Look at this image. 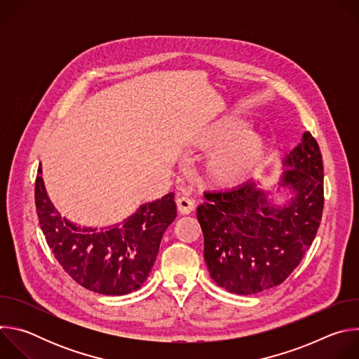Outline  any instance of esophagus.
<instances>
[{"mask_svg":"<svg viewBox=\"0 0 359 359\" xmlns=\"http://www.w3.org/2000/svg\"><path fill=\"white\" fill-rule=\"evenodd\" d=\"M177 203V210L180 215H190L193 210H194V200L186 197V196H182L176 200Z\"/></svg>","mask_w":359,"mask_h":359,"instance_id":"obj_1","label":"esophagus"}]
</instances>
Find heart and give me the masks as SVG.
I'll return each mask as SVG.
<instances>
[{
	"mask_svg": "<svg viewBox=\"0 0 359 359\" xmlns=\"http://www.w3.org/2000/svg\"><path fill=\"white\" fill-rule=\"evenodd\" d=\"M243 128V119L224 116L204 129L196 139L203 149L215 147L206 159V172L217 186L231 187L245 182L266 161L264 136Z\"/></svg>",
	"mask_w": 359,
	"mask_h": 359,
	"instance_id": "b5f03b06",
	"label": "heart"
}]
</instances>
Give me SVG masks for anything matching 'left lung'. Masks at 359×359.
Instances as JSON below:
<instances>
[{"label":"left lung","mask_w":359,"mask_h":359,"mask_svg":"<svg viewBox=\"0 0 359 359\" xmlns=\"http://www.w3.org/2000/svg\"><path fill=\"white\" fill-rule=\"evenodd\" d=\"M277 186L250 180L204 193L197 208L204 262L215 283L251 295L281 284L316 238L324 208V169L317 140L305 132L281 163ZM278 195H285L278 202Z\"/></svg>","instance_id":"obj_1"}]
</instances>
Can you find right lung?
Instances as JSON below:
<instances>
[{"label":"right lung","instance_id":"right-lung-1","mask_svg":"<svg viewBox=\"0 0 359 359\" xmlns=\"http://www.w3.org/2000/svg\"><path fill=\"white\" fill-rule=\"evenodd\" d=\"M35 204L42 233L62 269L82 287L104 295H125L147 280L166 229L177 212L175 193L149 201L111 227L76 226L50 201L38 168Z\"/></svg>","mask_w":359,"mask_h":359}]
</instances>
